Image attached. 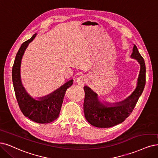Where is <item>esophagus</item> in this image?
<instances>
[{"instance_id":"34e87169","label":"esophagus","mask_w":158,"mask_h":158,"mask_svg":"<svg viewBox=\"0 0 158 158\" xmlns=\"http://www.w3.org/2000/svg\"><path fill=\"white\" fill-rule=\"evenodd\" d=\"M86 77H84V76H80L79 77L77 78V81L80 85H83L86 82Z\"/></svg>"}]
</instances>
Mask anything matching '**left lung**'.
<instances>
[{"instance_id": "left-lung-1", "label": "left lung", "mask_w": 158, "mask_h": 158, "mask_svg": "<svg viewBox=\"0 0 158 158\" xmlns=\"http://www.w3.org/2000/svg\"><path fill=\"white\" fill-rule=\"evenodd\" d=\"M131 58L140 64V72L136 89L125 100L114 103L101 102L98 95L88 86H84L85 93L83 109L85 116L89 123L97 127H110L124 122L130 115L143 92L146 83V66L137 46L134 45Z\"/></svg>"}]
</instances>
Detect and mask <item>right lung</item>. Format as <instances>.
<instances>
[{"instance_id":"add662e5","label":"right lung","mask_w":158,"mask_h":158,"mask_svg":"<svg viewBox=\"0 0 158 158\" xmlns=\"http://www.w3.org/2000/svg\"><path fill=\"white\" fill-rule=\"evenodd\" d=\"M36 34H34L31 39L23 43L17 52L12 68V81L17 101L23 114L37 123L48 124L59 116L66 91L72 85L73 80H69L51 94L37 99H34L28 94L21 80V63L28 44Z\"/></svg>"}]
</instances>
